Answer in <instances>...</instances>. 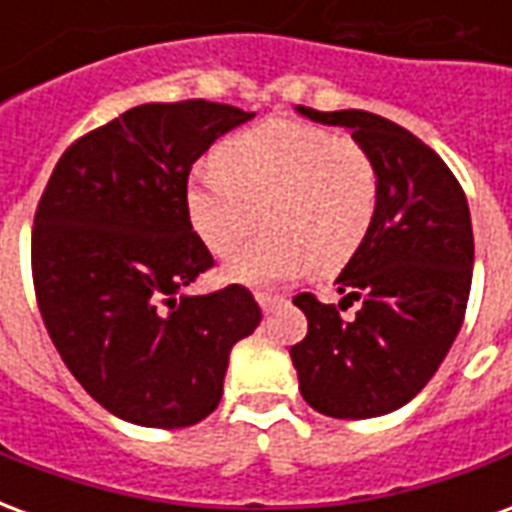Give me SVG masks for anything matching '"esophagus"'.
<instances>
[{
	"label": "esophagus",
	"instance_id": "34e87169",
	"mask_svg": "<svg viewBox=\"0 0 512 512\" xmlns=\"http://www.w3.org/2000/svg\"><path fill=\"white\" fill-rule=\"evenodd\" d=\"M255 299L257 304H260V310L268 312L277 307L279 301H282V296H277V293H268V290H255Z\"/></svg>",
	"mask_w": 512,
	"mask_h": 512
}]
</instances>
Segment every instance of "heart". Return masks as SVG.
<instances>
[{
    "instance_id": "1",
    "label": "heart",
    "mask_w": 512,
    "mask_h": 512,
    "mask_svg": "<svg viewBox=\"0 0 512 512\" xmlns=\"http://www.w3.org/2000/svg\"><path fill=\"white\" fill-rule=\"evenodd\" d=\"M211 169L194 172L186 213L216 257L233 255L255 233L224 277L266 285L304 274H334L373 230L381 180L365 147L299 120H266L227 136Z\"/></svg>"
}]
</instances>
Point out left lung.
I'll list each match as a JSON object with an SVG mask.
<instances>
[{"label":"left lung","mask_w":512,"mask_h":512,"mask_svg":"<svg viewBox=\"0 0 512 512\" xmlns=\"http://www.w3.org/2000/svg\"><path fill=\"white\" fill-rule=\"evenodd\" d=\"M301 115L351 128L373 156L381 200L373 230L343 274L340 307L299 293L307 337L290 348L301 397L334 419H370L406 406L450 351L472 290L469 202L450 167L422 139L373 112ZM360 301L351 322L339 310Z\"/></svg>","instance_id":"left-lung-1"}]
</instances>
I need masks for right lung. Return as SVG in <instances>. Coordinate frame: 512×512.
<instances>
[{"label": "right lung", "instance_id": "obj_1", "mask_svg": "<svg viewBox=\"0 0 512 512\" xmlns=\"http://www.w3.org/2000/svg\"><path fill=\"white\" fill-rule=\"evenodd\" d=\"M230 104H142L79 136L32 227L35 299L73 378L115 417L189 428L222 400L227 359L260 307L241 285L180 290L213 268L186 213L191 164L252 120Z\"/></svg>", "mask_w": 512, "mask_h": 512}]
</instances>
